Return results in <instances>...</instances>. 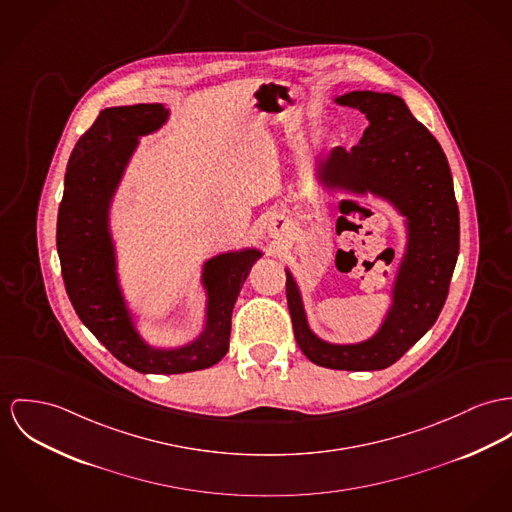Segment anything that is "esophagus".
<instances>
[{
  "instance_id": "34e87169",
  "label": "esophagus",
  "mask_w": 512,
  "mask_h": 512,
  "mask_svg": "<svg viewBox=\"0 0 512 512\" xmlns=\"http://www.w3.org/2000/svg\"><path fill=\"white\" fill-rule=\"evenodd\" d=\"M267 232H269V236L271 237H280L282 234H286V232H288V220H286L284 216L276 214V216H273V218L269 220Z\"/></svg>"
}]
</instances>
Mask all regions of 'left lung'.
I'll list each match as a JSON object with an SVG mask.
<instances>
[{
	"label": "left lung",
	"instance_id": "left-lung-1",
	"mask_svg": "<svg viewBox=\"0 0 512 512\" xmlns=\"http://www.w3.org/2000/svg\"><path fill=\"white\" fill-rule=\"evenodd\" d=\"M335 103L364 113L368 126L354 148L329 152L319 169V189L325 195H372L390 204L401 218L405 243L390 304L370 337L356 343L319 337L302 288L286 267L288 310L298 347L317 366L382 370L407 353L440 314L460 251V214L448 159L401 97L349 91Z\"/></svg>",
	"mask_w": 512,
	"mask_h": 512
}]
</instances>
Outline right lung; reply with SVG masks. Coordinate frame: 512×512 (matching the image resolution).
I'll list each match as a JSON object with an SVG mask.
<instances>
[{"mask_svg":"<svg viewBox=\"0 0 512 512\" xmlns=\"http://www.w3.org/2000/svg\"><path fill=\"white\" fill-rule=\"evenodd\" d=\"M169 117L161 103L101 111L68 161L56 228L62 276L76 314L113 356L142 374H183L220 362L230 349L239 290L263 257L257 247H241L202 261L198 286L204 315L197 337L179 347H158L146 339L120 276L113 204L140 138L156 134Z\"/></svg>","mask_w":512,"mask_h":512,"instance_id":"right-lung-1","label":"right lung"}]
</instances>
